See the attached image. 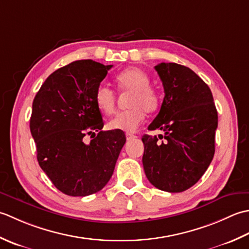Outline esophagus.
Segmentation results:
<instances>
[{"label": "esophagus", "mask_w": 249, "mask_h": 249, "mask_svg": "<svg viewBox=\"0 0 249 249\" xmlns=\"http://www.w3.org/2000/svg\"><path fill=\"white\" fill-rule=\"evenodd\" d=\"M125 138H126V140H128V141H131V140L136 139V138H138V136L134 135V134H132V133H126L125 134Z\"/></svg>", "instance_id": "1"}]
</instances>
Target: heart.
I'll return each mask as SVG.
<instances>
[{"label":"heart","mask_w":249,"mask_h":249,"mask_svg":"<svg viewBox=\"0 0 249 249\" xmlns=\"http://www.w3.org/2000/svg\"><path fill=\"white\" fill-rule=\"evenodd\" d=\"M115 82L121 91H129V109L120 111L108 123L113 130L133 132L143 123L145 114L153 113L159 105V96L149 87L150 78L143 70L130 68L116 76ZM94 103L105 115L113 114L117 103L116 93L107 86L99 85L94 91Z\"/></svg>","instance_id":"1"}]
</instances>
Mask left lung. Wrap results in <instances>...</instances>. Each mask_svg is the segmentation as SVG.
I'll list each match as a JSON object with an SVG mask.
<instances>
[{
	"instance_id": "1",
	"label": "left lung",
	"mask_w": 249,
	"mask_h": 249,
	"mask_svg": "<svg viewBox=\"0 0 249 249\" xmlns=\"http://www.w3.org/2000/svg\"><path fill=\"white\" fill-rule=\"evenodd\" d=\"M155 70L165 95L148 130H161L164 135L142 138L144 171L156 188L181 192L197 182L211 164L218 114L210 87L194 71L164 62Z\"/></svg>"
}]
</instances>
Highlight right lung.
Listing matches in <instances>:
<instances>
[{"label": "right lung", "instance_id": "add662e5", "mask_svg": "<svg viewBox=\"0 0 249 249\" xmlns=\"http://www.w3.org/2000/svg\"><path fill=\"white\" fill-rule=\"evenodd\" d=\"M111 67L74 61L50 74L33 100L30 130L38 164L64 195L86 196L102 189L125 143L123 131L102 130L94 103V91ZM87 134L95 136L90 143L84 142Z\"/></svg>", "mask_w": 249, "mask_h": 249}]
</instances>
